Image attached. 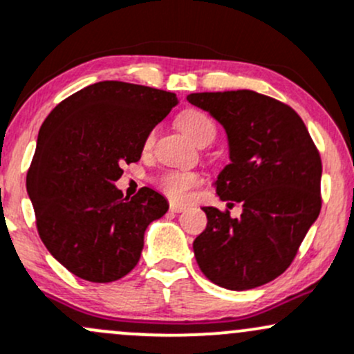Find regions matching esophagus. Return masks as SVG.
Returning <instances> with one entry per match:
<instances>
[{"mask_svg":"<svg viewBox=\"0 0 354 354\" xmlns=\"http://www.w3.org/2000/svg\"><path fill=\"white\" fill-rule=\"evenodd\" d=\"M188 208V205H185V203H174V201H171L169 203V209L173 213H180V212H185V209Z\"/></svg>","mask_w":354,"mask_h":354,"instance_id":"34e87169","label":"esophagus"}]
</instances>
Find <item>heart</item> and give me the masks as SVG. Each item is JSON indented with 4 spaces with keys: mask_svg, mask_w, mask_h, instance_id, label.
I'll return each instance as SVG.
<instances>
[{
    "mask_svg": "<svg viewBox=\"0 0 354 354\" xmlns=\"http://www.w3.org/2000/svg\"><path fill=\"white\" fill-rule=\"evenodd\" d=\"M181 131L192 139L196 145H201L205 141H213L216 134V127L213 120L205 114L203 111L198 109H188L181 112L178 118ZM154 141V133H149L146 138V147H149ZM200 176L192 171H168L159 178V186L166 195L174 198V200H183L189 195L196 185H200Z\"/></svg>",
    "mask_w": 354,
    "mask_h": 354,
    "instance_id": "heart-1",
    "label": "heart"
}]
</instances>
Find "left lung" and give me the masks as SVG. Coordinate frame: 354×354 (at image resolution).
Instances as JSON below:
<instances>
[{
    "instance_id": "obj_1",
    "label": "left lung",
    "mask_w": 354,
    "mask_h": 354,
    "mask_svg": "<svg viewBox=\"0 0 354 354\" xmlns=\"http://www.w3.org/2000/svg\"><path fill=\"white\" fill-rule=\"evenodd\" d=\"M188 102L209 112L228 138L230 165L215 186L242 215L203 207L207 228L193 242L213 284L247 290L274 281L296 257L321 212V156L299 114L254 91L200 92Z\"/></svg>"
}]
</instances>
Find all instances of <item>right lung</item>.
I'll return each mask as SVG.
<instances>
[{"instance_id":"1","label":"right lung","mask_w":354,"mask_h":354,"mask_svg":"<svg viewBox=\"0 0 354 354\" xmlns=\"http://www.w3.org/2000/svg\"><path fill=\"white\" fill-rule=\"evenodd\" d=\"M176 104L173 92L106 80L62 100L41 124L26 192L41 242L77 277L114 282L129 274L147 225L168 212L154 189L129 198L114 183Z\"/></svg>"}]
</instances>
